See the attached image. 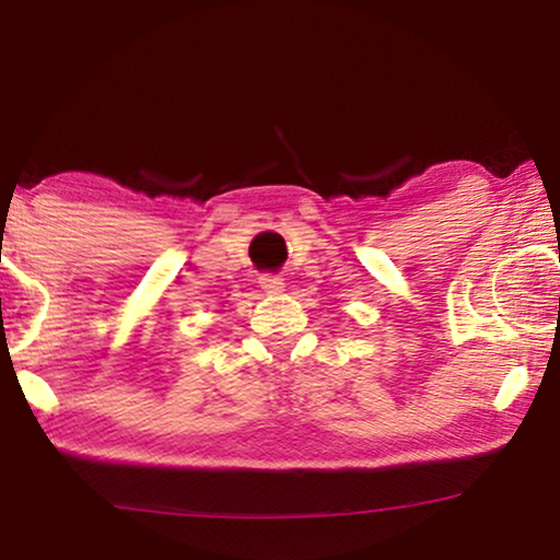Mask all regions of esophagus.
Wrapping results in <instances>:
<instances>
[{"label":"esophagus","mask_w":560,"mask_h":560,"mask_svg":"<svg viewBox=\"0 0 560 560\" xmlns=\"http://www.w3.org/2000/svg\"><path fill=\"white\" fill-rule=\"evenodd\" d=\"M259 288H262L265 293L278 295V293H282V288H285V282H282L280 275L265 272V275H259Z\"/></svg>","instance_id":"1"}]
</instances>
